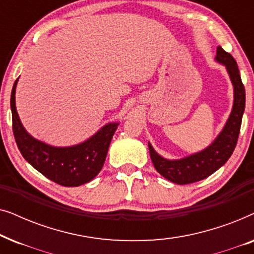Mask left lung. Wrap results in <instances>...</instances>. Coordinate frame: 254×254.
<instances>
[{
    "label": "left lung",
    "instance_id": "left-lung-1",
    "mask_svg": "<svg viewBox=\"0 0 254 254\" xmlns=\"http://www.w3.org/2000/svg\"><path fill=\"white\" fill-rule=\"evenodd\" d=\"M215 60L218 64L225 65L230 76L231 83L234 85V105L223 129L217 135L213 143L195 154L171 161L158 155L148 142L149 152L155 169L159 175L178 185L200 182L213 175L227 163L237 144L243 113L245 110V88L239 75L237 62L230 53L218 46Z\"/></svg>",
    "mask_w": 254,
    "mask_h": 254
}]
</instances>
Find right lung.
Returning <instances> with one entry per match:
<instances>
[{
  "instance_id": "add662e5",
  "label": "right lung",
  "mask_w": 254,
  "mask_h": 254,
  "mask_svg": "<svg viewBox=\"0 0 254 254\" xmlns=\"http://www.w3.org/2000/svg\"><path fill=\"white\" fill-rule=\"evenodd\" d=\"M16 79L12 86L10 107L12 113V130L20 154L37 171L52 182L65 187H76L91 182L102 170L111 140L118 123L100 128L88 140L71 147H53L27 133L20 123L16 110Z\"/></svg>"
}]
</instances>
